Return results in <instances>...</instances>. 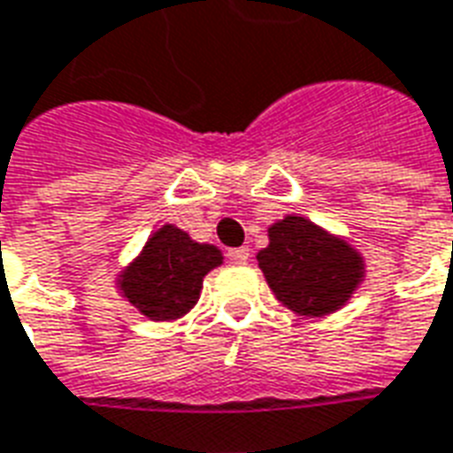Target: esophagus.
<instances>
[{"label": "esophagus", "instance_id": "esophagus-1", "mask_svg": "<svg viewBox=\"0 0 453 453\" xmlns=\"http://www.w3.org/2000/svg\"><path fill=\"white\" fill-rule=\"evenodd\" d=\"M227 259H230V262H235V265H245V262L250 259V250L248 248L227 250Z\"/></svg>", "mask_w": 453, "mask_h": 453}]
</instances>
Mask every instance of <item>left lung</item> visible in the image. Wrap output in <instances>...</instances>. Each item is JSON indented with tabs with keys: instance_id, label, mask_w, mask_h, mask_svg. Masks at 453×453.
Masks as SVG:
<instances>
[{
	"instance_id": "8db88e82",
	"label": "left lung",
	"mask_w": 453,
	"mask_h": 453,
	"mask_svg": "<svg viewBox=\"0 0 453 453\" xmlns=\"http://www.w3.org/2000/svg\"><path fill=\"white\" fill-rule=\"evenodd\" d=\"M257 262L274 296L299 316L334 314L365 277L363 257L346 240L302 216L270 227V245Z\"/></svg>"
}]
</instances>
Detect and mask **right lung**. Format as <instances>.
I'll return each instance as SVG.
<instances>
[{
  "mask_svg": "<svg viewBox=\"0 0 453 453\" xmlns=\"http://www.w3.org/2000/svg\"><path fill=\"white\" fill-rule=\"evenodd\" d=\"M220 262L216 245H201L176 226H164L119 274V292L151 321H173L194 309L203 277Z\"/></svg>",
  "mask_w": 453,
  "mask_h": 453,
  "instance_id": "1",
  "label": "right lung"
}]
</instances>
